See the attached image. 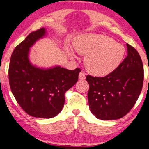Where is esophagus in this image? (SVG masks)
Segmentation results:
<instances>
[{
	"instance_id": "obj_1",
	"label": "esophagus",
	"mask_w": 149,
	"mask_h": 149,
	"mask_svg": "<svg viewBox=\"0 0 149 149\" xmlns=\"http://www.w3.org/2000/svg\"><path fill=\"white\" fill-rule=\"evenodd\" d=\"M78 78L80 80H84L85 79V74L83 71H80L79 73V76H78Z\"/></svg>"
}]
</instances>
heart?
Wrapping results in <instances>:
<instances>
[{"label": "heart", "mask_w": 149, "mask_h": 149, "mask_svg": "<svg viewBox=\"0 0 149 149\" xmlns=\"http://www.w3.org/2000/svg\"><path fill=\"white\" fill-rule=\"evenodd\" d=\"M73 47L78 54L85 56L84 63L88 72L97 76H107L115 71L125 54L123 45L102 34L80 35L73 40ZM66 52L72 59L76 57L72 49L67 48Z\"/></svg>", "instance_id": "heart-1"}]
</instances>
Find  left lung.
<instances>
[{
    "label": "left lung",
    "instance_id": "1",
    "mask_svg": "<svg viewBox=\"0 0 149 149\" xmlns=\"http://www.w3.org/2000/svg\"><path fill=\"white\" fill-rule=\"evenodd\" d=\"M127 55L118 67L104 77L88 75L90 111L97 118H121L134 107L143 86V64L139 53L127 44Z\"/></svg>",
    "mask_w": 149,
    "mask_h": 149
}]
</instances>
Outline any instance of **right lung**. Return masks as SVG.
I'll return each instance as SVG.
<instances>
[{
	"label": "right lung",
	"instance_id": "right-lung-1",
	"mask_svg": "<svg viewBox=\"0 0 149 149\" xmlns=\"http://www.w3.org/2000/svg\"><path fill=\"white\" fill-rule=\"evenodd\" d=\"M46 34L45 28L31 32L15 47L10 59L9 82L15 98L26 113L51 118L62 110L65 92L77 83L80 69L40 68L31 64V47Z\"/></svg>",
	"mask_w": 149,
	"mask_h": 149
}]
</instances>
